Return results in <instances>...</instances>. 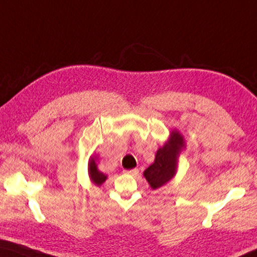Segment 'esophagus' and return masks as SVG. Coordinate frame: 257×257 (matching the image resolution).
<instances>
[{
  "label": "esophagus",
  "mask_w": 257,
  "mask_h": 257,
  "mask_svg": "<svg viewBox=\"0 0 257 257\" xmlns=\"http://www.w3.org/2000/svg\"><path fill=\"white\" fill-rule=\"evenodd\" d=\"M123 172L127 173V175H130V176H137L139 170H138V169H133V170H125Z\"/></svg>",
  "instance_id": "esophagus-1"
}]
</instances>
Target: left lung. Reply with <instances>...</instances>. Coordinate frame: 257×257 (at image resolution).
I'll return each mask as SVG.
<instances>
[{
    "mask_svg": "<svg viewBox=\"0 0 257 257\" xmlns=\"http://www.w3.org/2000/svg\"><path fill=\"white\" fill-rule=\"evenodd\" d=\"M185 147L184 137L179 132L172 130L170 138L156 152L155 160L144 171V177L152 189H158L168 184L177 172L178 158Z\"/></svg>",
    "mask_w": 257,
    "mask_h": 257,
    "instance_id": "8db88e82",
    "label": "left lung"
}]
</instances>
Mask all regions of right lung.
Returning <instances> with one entry per match:
<instances>
[{
	"instance_id": "1",
	"label": "right lung",
	"mask_w": 257,
	"mask_h": 257,
	"mask_svg": "<svg viewBox=\"0 0 257 257\" xmlns=\"http://www.w3.org/2000/svg\"><path fill=\"white\" fill-rule=\"evenodd\" d=\"M96 160H97L96 156H94V158L92 156V158L89 159V162H88V175H89L90 180L93 181V184H95L96 186H101L103 182L106 180L107 177L97 169Z\"/></svg>"
}]
</instances>
